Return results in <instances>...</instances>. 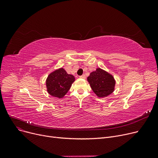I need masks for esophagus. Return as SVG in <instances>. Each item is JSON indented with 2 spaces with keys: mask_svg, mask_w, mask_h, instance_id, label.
Segmentation results:
<instances>
[{
  "mask_svg": "<svg viewBox=\"0 0 158 158\" xmlns=\"http://www.w3.org/2000/svg\"><path fill=\"white\" fill-rule=\"evenodd\" d=\"M79 77L81 79H85L86 76H85V75H82V76H81Z\"/></svg>",
  "mask_w": 158,
  "mask_h": 158,
  "instance_id": "esophagus-1",
  "label": "esophagus"
}]
</instances>
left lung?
Returning <instances> with one entry per match:
<instances>
[{"instance_id": "1", "label": "left lung", "mask_w": 158, "mask_h": 158, "mask_svg": "<svg viewBox=\"0 0 158 158\" xmlns=\"http://www.w3.org/2000/svg\"><path fill=\"white\" fill-rule=\"evenodd\" d=\"M87 80L93 92L98 98L106 97L114 92L116 84L114 77L101 68H97L95 71L91 72Z\"/></svg>"}]
</instances>
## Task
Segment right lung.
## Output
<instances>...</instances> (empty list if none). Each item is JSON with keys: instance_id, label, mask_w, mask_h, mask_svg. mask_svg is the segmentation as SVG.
I'll use <instances>...</instances> for the list:
<instances>
[{"instance_id": "obj_1", "label": "right lung", "mask_w": 158, "mask_h": 158, "mask_svg": "<svg viewBox=\"0 0 158 158\" xmlns=\"http://www.w3.org/2000/svg\"><path fill=\"white\" fill-rule=\"evenodd\" d=\"M75 77L63 68L58 69L50 73L46 79L47 92L53 97L63 98L70 89Z\"/></svg>"}]
</instances>
